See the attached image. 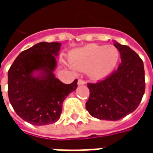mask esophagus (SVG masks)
<instances>
[{
  "label": "esophagus",
  "mask_w": 153,
  "mask_h": 153,
  "mask_svg": "<svg viewBox=\"0 0 153 153\" xmlns=\"http://www.w3.org/2000/svg\"><path fill=\"white\" fill-rule=\"evenodd\" d=\"M85 84V81L83 79L78 80V85H84Z\"/></svg>",
  "instance_id": "esophagus-1"
}]
</instances>
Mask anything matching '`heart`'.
Segmentation results:
<instances>
[{
	"mask_svg": "<svg viewBox=\"0 0 153 153\" xmlns=\"http://www.w3.org/2000/svg\"><path fill=\"white\" fill-rule=\"evenodd\" d=\"M120 54L114 46L89 44L74 51L70 56V64L81 71H88L93 79H102L108 75L118 62Z\"/></svg>",
	"mask_w": 153,
	"mask_h": 153,
	"instance_id": "heart-1",
	"label": "heart"
}]
</instances>
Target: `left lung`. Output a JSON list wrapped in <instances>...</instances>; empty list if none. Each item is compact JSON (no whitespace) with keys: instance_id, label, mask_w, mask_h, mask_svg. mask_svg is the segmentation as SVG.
<instances>
[{"instance_id":"left-lung-1","label":"left lung","mask_w":153,"mask_h":153,"mask_svg":"<svg viewBox=\"0 0 153 153\" xmlns=\"http://www.w3.org/2000/svg\"><path fill=\"white\" fill-rule=\"evenodd\" d=\"M120 54L118 69L96 83H88L86 109L93 117L115 121L134 111L145 92L143 62L138 54L114 41Z\"/></svg>"}]
</instances>
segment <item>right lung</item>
Wrapping results in <instances>:
<instances>
[{
  "mask_svg": "<svg viewBox=\"0 0 153 153\" xmlns=\"http://www.w3.org/2000/svg\"><path fill=\"white\" fill-rule=\"evenodd\" d=\"M61 43L42 42L22 51L8 71V96L16 114L33 125L53 124L60 119L62 103L77 88L56 78Z\"/></svg>",
  "mask_w": 153,
  "mask_h": 153,
  "instance_id": "1",
  "label": "right lung"
}]
</instances>
